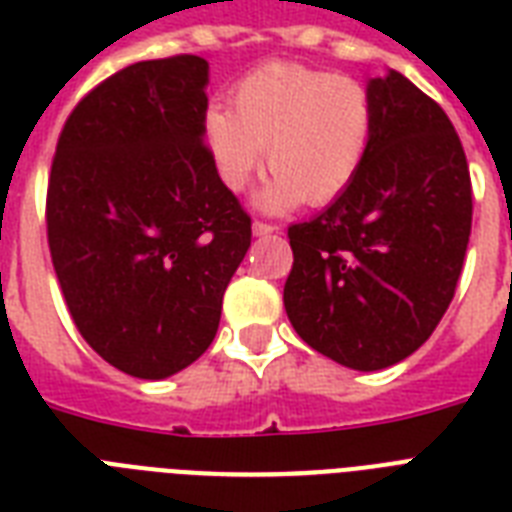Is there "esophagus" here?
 Listing matches in <instances>:
<instances>
[{
	"label": "esophagus",
	"mask_w": 512,
	"mask_h": 512,
	"mask_svg": "<svg viewBox=\"0 0 512 512\" xmlns=\"http://www.w3.org/2000/svg\"><path fill=\"white\" fill-rule=\"evenodd\" d=\"M279 231H281L279 225L263 223V220H255V223H252V233H255V236H268V233H279Z\"/></svg>",
	"instance_id": "obj_1"
}]
</instances>
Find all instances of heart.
<instances>
[{"label":"heart","instance_id":"1","mask_svg":"<svg viewBox=\"0 0 512 512\" xmlns=\"http://www.w3.org/2000/svg\"><path fill=\"white\" fill-rule=\"evenodd\" d=\"M207 146L231 191L268 156L273 177L257 193L268 212L335 201L358 175L372 138L369 92L348 76L273 60L236 84L233 111L204 116Z\"/></svg>","mask_w":512,"mask_h":512}]
</instances>
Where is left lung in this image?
I'll return each instance as SVG.
<instances>
[{
	"mask_svg": "<svg viewBox=\"0 0 512 512\" xmlns=\"http://www.w3.org/2000/svg\"><path fill=\"white\" fill-rule=\"evenodd\" d=\"M372 138L353 183L289 225L292 327L358 372L412 356L452 303L470 239L468 159L449 116L404 74L366 84Z\"/></svg>",
	"mask_w": 512,
	"mask_h": 512,
	"instance_id": "8db88e82",
	"label": "left lung"
}]
</instances>
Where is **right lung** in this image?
Wrapping results in <instances>:
<instances>
[{
  "label": "right lung",
  "mask_w": 512,
  "mask_h": 512,
  "mask_svg": "<svg viewBox=\"0 0 512 512\" xmlns=\"http://www.w3.org/2000/svg\"><path fill=\"white\" fill-rule=\"evenodd\" d=\"M209 63L140 60L63 124L47 185V241L90 348L164 380L212 345L252 220L204 146Z\"/></svg>",
  "instance_id": "1"
}]
</instances>
